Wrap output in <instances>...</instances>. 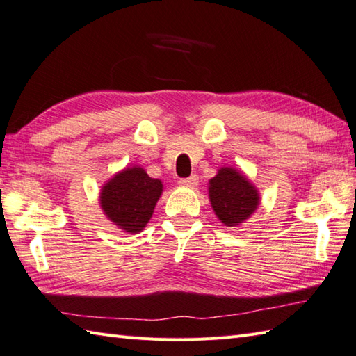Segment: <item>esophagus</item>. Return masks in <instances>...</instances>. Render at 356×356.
<instances>
[{
	"instance_id": "34e87169",
	"label": "esophagus",
	"mask_w": 356,
	"mask_h": 356,
	"mask_svg": "<svg viewBox=\"0 0 356 356\" xmlns=\"http://www.w3.org/2000/svg\"><path fill=\"white\" fill-rule=\"evenodd\" d=\"M197 183H199V178L196 175H192L188 178H183V179L178 181V184L181 187H190V188H195L197 186Z\"/></svg>"
}]
</instances>
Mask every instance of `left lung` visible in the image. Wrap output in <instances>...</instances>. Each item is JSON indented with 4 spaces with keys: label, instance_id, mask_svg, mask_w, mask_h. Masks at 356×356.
<instances>
[{
    "label": "left lung",
    "instance_id": "left-lung-1",
    "mask_svg": "<svg viewBox=\"0 0 356 356\" xmlns=\"http://www.w3.org/2000/svg\"><path fill=\"white\" fill-rule=\"evenodd\" d=\"M208 196L214 214L225 227H238L248 220L259 205L258 188L243 172L236 168H220L208 181Z\"/></svg>",
    "mask_w": 356,
    "mask_h": 356
}]
</instances>
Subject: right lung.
<instances>
[{
    "mask_svg": "<svg viewBox=\"0 0 356 356\" xmlns=\"http://www.w3.org/2000/svg\"><path fill=\"white\" fill-rule=\"evenodd\" d=\"M163 193V183L140 166L116 172L101 187L99 205L106 218L119 229L138 234L152 218Z\"/></svg>",
    "mask_w": 356,
    "mask_h": 356,
    "instance_id": "right-lung-1",
    "label": "right lung"
}]
</instances>
